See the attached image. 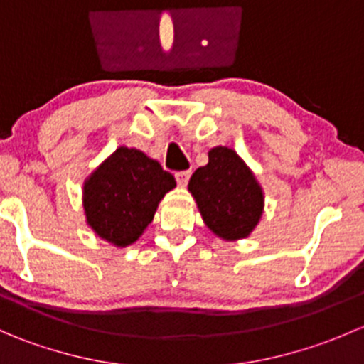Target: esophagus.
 <instances>
[{
  "mask_svg": "<svg viewBox=\"0 0 364 364\" xmlns=\"http://www.w3.org/2000/svg\"><path fill=\"white\" fill-rule=\"evenodd\" d=\"M188 179H190V171L176 172V181H178L179 186H186V185H188Z\"/></svg>",
  "mask_w": 364,
  "mask_h": 364,
  "instance_id": "obj_1",
  "label": "esophagus"
}]
</instances>
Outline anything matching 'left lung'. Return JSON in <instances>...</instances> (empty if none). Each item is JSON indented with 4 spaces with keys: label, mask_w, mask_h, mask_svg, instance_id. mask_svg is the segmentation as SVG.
Listing matches in <instances>:
<instances>
[{
    "label": "left lung",
    "mask_w": 364,
    "mask_h": 364,
    "mask_svg": "<svg viewBox=\"0 0 364 364\" xmlns=\"http://www.w3.org/2000/svg\"><path fill=\"white\" fill-rule=\"evenodd\" d=\"M209 161L192 174L188 192L205 227L223 241L245 240L264 213V190L255 174L232 148L216 146Z\"/></svg>",
    "instance_id": "obj_1"
}]
</instances>
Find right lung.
I'll return each instance as SVG.
<instances>
[{
  "label": "right lung",
  "instance_id": "1",
  "mask_svg": "<svg viewBox=\"0 0 364 364\" xmlns=\"http://www.w3.org/2000/svg\"><path fill=\"white\" fill-rule=\"evenodd\" d=\"M172 188L174 176L159 161L141 149L119 146L84 179L87 227L112 247H130L144 234L160 200Z\"/></svg>",
  "mask_w": 364,
  "mask_h": 364
}]
</instances>
